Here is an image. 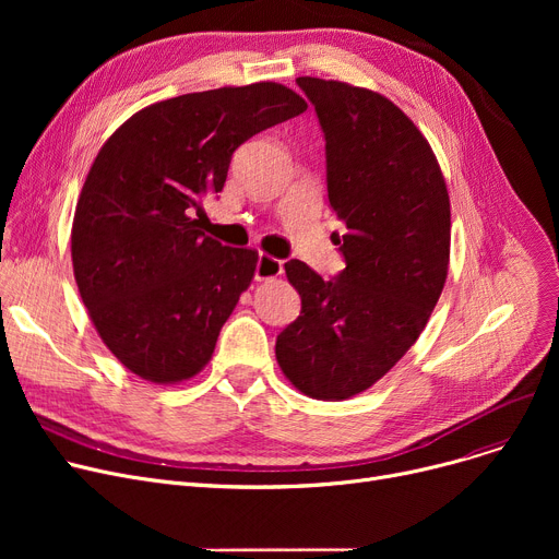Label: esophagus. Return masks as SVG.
Returning a JSON list of instances; mask_svg holds the SVG:
<instances>
[{
  "mask_svg": "<svg viewBox=\"0 0 559 559\" xmlns=\"http://www.w3.org/2000/svg\"><path fill=\"white\" fill-rule=\"evenodd\" d=\"M283 274V262L274 255L260 253L255 262V281H272Z\"/></svg>",
  "mask_w": 559,
  "mask_h": 559,
  "instance_id": "esophagus-1",
  "label": "esophagus"
}]
</instances>
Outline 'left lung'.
Wrapping results in <instances>:
<instances>
[{
	"label": "left lung",
	"instance_id": "obj_1",
	"mask_svg": "<svg viewBox=\"0 0 559 559\" xmlns=\"http://www.w3.org/2000/svg\"><path fill=\"white\" fill-rule=\"evenodd\" d=\"M297 83L326 138L346 267L324 281L301 260L285 262L301 314L276 337V360L301 394L344 401L383 378L426 329L449 274L451 203L428 140L396 104L344 81Z\"/></svg>",
	"mask_w": 559,
	"mask_h": 559
}]
</instances>
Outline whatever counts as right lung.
Listing matches in <instances>:
<instances>
[{
    "label": "right lung",
    "mask_w": 559,
    "mask_h": 559,
    "mask_svg": "<svg viewBox=\"0 0 559 559\" xmlns=\"http://www.w3.org/2000/svg\"><path fill=\"white\" fill-rule=\"evenodd\" d=\"M306 108L274 81L226 85L146 106L104 142L74 211V278L102 342L142 380L183 383L213 358L258 251L219 245L194 215L242 142Z\"/></svg>",
    "instance_id": "obj_1"
}]
</instances>
